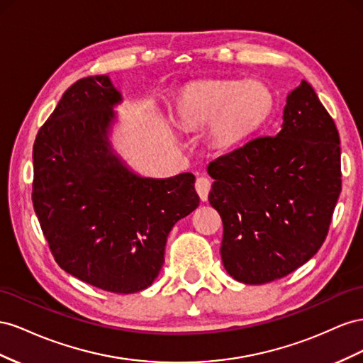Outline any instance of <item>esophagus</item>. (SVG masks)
Listing matches in <instances>:
<instances>
[{
	"label": "esophagus",
	"instance_id": "esophagus-1",
	"mask_svg": "<svg viewBox=\"0 0 363 363\" xmlns=\"http://www.w3.org/2000/svg\"><path fill=\"white\" fill-rule=\"evenodd\" d=\"M194 187H196V191H198V194H199L201 201L205 202L206 199H208V193L211 190V179L206 178V176H199V178L196 179Z\"/></svg>",
	"mask_w": 363,
	"mask_h": 363
}]
</instances>
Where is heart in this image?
<instances>
[{
  "label": "heart",
  "instance_id": "1",
  "mask_svg": "<svg viewBox=\"0 0 363 363\" xmlns=\"http://www.w3.org/2000/svg\"><path fill=\"white\" fill-rule=\"evenodd\" d=\"M274 106L272 92L258 80H211L185 92L176 108L185 128L210 123L217 146L243 141L266 121Z\"/></svg>",
  "mask_w": 363,
  "mask_h": 363
}]
</instances>
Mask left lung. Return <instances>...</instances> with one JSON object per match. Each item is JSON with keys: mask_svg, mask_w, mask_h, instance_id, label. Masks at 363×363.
<instances>
[{"mask_svg": "<svg viewBox=\"0 0 363 363\" xmlns=\"http://www.w3.org/2000/svg\"><path fill=\"white\" fill-rule=\"evenodd\" d=\"M206 170L222 262L237 281L283 278L323 246L342 185L339 133L306 80L287 96L275 137H255Z\"/></svg>", "mask_w": 363, "mask_h": 363, "instance_id": "obj_1", "label": "left lung"}]
</instances>
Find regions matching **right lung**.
<instances>
[{"instance_id": "add662e5", "label": "right lung", "mask_w": 363, "mask_h": 363, "mask_svg": "<svg viewBox=\"0 0 363 363\" xmlns=\"http://www.w3.org/2000/svg\"><path fill=\"white\" fill-rule=\"evenodd\" d=\"M121 94L108 76L77 80L33 146L35 213L56 263L113 294L149 287L174 223L198 208L194 174L130 172L108 140Z\"/></svg>"}]
</instances>
